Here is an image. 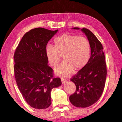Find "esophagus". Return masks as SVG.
<instances>
[{
	"mask_svg": "<svg viewBox=\"0 0 122 122\" xmlns=\"http://www.w3.org/2000/svg\"><path fill=\"white\" fill-rule=\"evenodd\" d=\"M66 81H67V79L65 78H61V81H62V84H65Z\"/></svg>",
	"mask_w": 122,
	"mask_h": 122,
	"instance_id": "esophagus-1",
	"label": "esophagus"
}]
</instances>
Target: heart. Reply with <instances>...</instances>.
Instances as JSON below:
<instances>
[{
    "label": "heart",
    "instance_id": "heart-1",
    "mask_svg": "<svg viewBox=\"0 0 122 122\" xmlns=\"http://www.w3.org/2000/svg\"><path fill=\"white\" fill-rule=\"evenodd\" d=\"M90 53V44L85 37L68 34L57 38L54 46H48L46 50V57L52 67L56 66L63 56L65 61L54 69L59 76H68L75 69L83 68L89 61Z\"/></svg>",
    "mask_w": 122,
    "mask_h": 122
}]
</instances>
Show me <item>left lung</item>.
Instances as JSON below:
<instances>
[{"label":"left lung","mask_w":122,"mask_h":122,"mask_svg":"<svg viewBox=\"0 0 122 122\" xmlns=\"http://www.w3.org/2000/svg\"><path fill=\"white\" fill-rule=\"evenodd\" d=\"M79 30V28H73ZM81 31L87 37L91 46V56L88 63L71 81L75 84L76 90L69 97L72 105L86 108L98 101L103 91L107 76V67L103 47L96 36L87 29Z\"/></svg>","instance_id":"8db88e82"}]
</instances>
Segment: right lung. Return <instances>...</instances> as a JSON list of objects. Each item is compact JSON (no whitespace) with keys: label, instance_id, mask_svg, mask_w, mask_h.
Returning <instances> with one entry per match:
<instances>
[{"label":"right lung","instance_id":"obj_1","mask_svg":"<svg viewBox=\"0 0 122 122\" xmlns=\"http://www.w3.org/2000/svg\"><path fill=\"white\" fill-rule=\"evenodd\" d=\"M58 30L35 28L23 36L14 55L16 82L24 99L37 109L47 108L51 104V93L61 85L60 78H53L46 55L48 41Z\"/></svg>","mask_w":122,"mask_h":122}]
</instances>
